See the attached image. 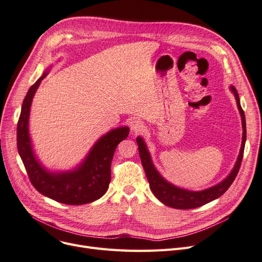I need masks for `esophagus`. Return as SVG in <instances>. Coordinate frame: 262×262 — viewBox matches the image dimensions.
Instances as JSON below:
<instances>
[{
  "label": "esophagus",
  "instance_id": "1",
  "mask_svg": "<svg viewBox=\"0 0 262 262\" xmlns=\"http://www.w3.org/2000/svg\"><path fill=\"white\" fill-rule=\"evenodd\" d=\"M131 131L134 133V134H139L141 132H143L145 130V124L142 120L140 119H134L131 121Z\"/></svg>",
  "mask_w": 262,
  "mask_h": 262
}]
</instances>
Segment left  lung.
I'll return each mask as SVG.
<instances>
[{
    "label": "left lung",
    "mask_w": 262,
    "mask_h": 262,
    "mask_svg": "<svg viewBox=\"0 0 262 262\" xmlns=\"http://www.w3.org/2000/svg\"><path fill=\"white\" fill-rule=\"evenodd\" d=\"M230 90H231L234 95V98L236 100V105L241 114V118H242V127H243L242 145H241L239 154L237 156V159L233 166V169L224 181L218 183L217 185L212 186L204 190L191 191L169 183L166 180L163 179L158 171H157V169L152 163L151 156L147 149V146H146L143 138L141 137L137 138L141 161L144 167L145 174L147 176L150 190L152 191L155 196L166 206L179 208V210H190V208L202 206L223 195L235 180V177L239 170L241 162H242V159H243L244 147H245V142H246V121H245L244 112L242 107H241L239 98H238V93L236 89L233 86H230Z\"/></svg>",
    "instance_id": "8db88e82"
}]
</instances>
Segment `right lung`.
Returning <instances> with one entry per match:
<instances>
[{
    "label": "right lung",
    "mask_w": 262,
    "mask_h": 262,
    "mask_svg": "<svg viewBox=\"0 0 262 262\" xmlns=\"http://www.w3.org/2000/svg\"><path fill=\"white\" fill-rule=\"evenodd\" d=\"M43 73L31 86L24 100L17 124V147L31 184L43 195L69 205L87 204L98 200L108 189L111 163L117 145L127 139L129 127L113 129L101 137L79 165L70 171L47 170L34 154L29 133L30 110L40 81L48 74Z\"/></svg>",
    "instance_id": "right-lung-1"
}]
</instances>
